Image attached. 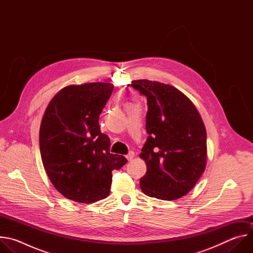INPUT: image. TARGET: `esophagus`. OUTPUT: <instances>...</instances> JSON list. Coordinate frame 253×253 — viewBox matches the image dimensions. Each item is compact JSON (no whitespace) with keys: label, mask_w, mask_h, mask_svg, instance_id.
I'll list each match as a JSON object with an SVG mask.
<instances>
[{"label":"esophagus","mask_w":253,"mask_h":253,"mask_svg":"<svg viewBox=\"0 0 253 253\" xmlns=\"http://www.w3.org/2000/svg\"><path fill=\"white\" fill-rule=\"evenodd\" d=\"M134 156H135L134 152H133V151H130V152L126 155V158L128 159V161H131V160L134 158Z\"/></svg>","instance_id":"obj_1"}]
</instances>
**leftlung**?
Returning <instances> with one entry per match:
<instances>
[{
	"instance_id": "obj_1",
	"label": "left lung",
	"mask_w": 253,
	"mask_h": 253,
	"mask_svg": "<svg viewBox=\"0 0 253 253\" xmlns=\"http://www.w3.org/2000/svg\"><path fill=\"white\" fill-rule=\"evenodd\" d=\"M131 86L147 98L148 138L140 157L147 165L140 179L144 194L161 200L186 195L205 170L206 130L193 103L173 86L136 80Z\"/></svg>"
}]
</instances>
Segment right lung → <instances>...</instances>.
<instances>
[{"mask_svg":"<svg viewBox=\"0 0 253 253\" xmlns=\"http://www.w3.org/2000/svg\"><path fill=\"white\" fill-rule=\"evenodd\" d=\"M114 86L71 85L50 101L40 127V152L55 188L66 198L93 203L110 193L112 171L127 159L110 153V139L101 133L99 116Z\"/></svg>","mask_w":253,"mask_h":253,"instance_id":"add662e5","label":"right lung"}]
</instances>
